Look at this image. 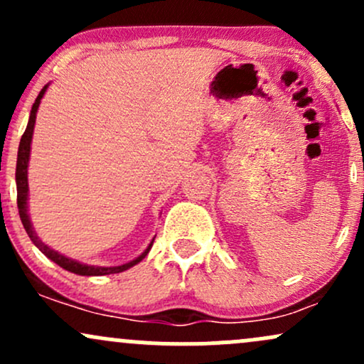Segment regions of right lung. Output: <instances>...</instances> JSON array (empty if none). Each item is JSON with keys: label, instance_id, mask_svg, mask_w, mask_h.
<instances>
[{"label": "right lung", "instance_id": "add662e5", "mask_svg": "<svg viewBox=\"0 0 364 364\" xmlns=\"http://www.w3.org/2000/svg\"><path fill=\"white\" fill-rule=\"evenodd\" d=\"M46 89H48V85L43 87V90H41L39 95H37L34 106H32L31 118H28V124H27V128H25L22 140H20L18 157H16V173H15V176H16V203H18V214H20V219H22L25 231H27V235L32 240V243H34L37 248H39L41 252L46 255V257L51 258L54 263H58V265L63 267L65 270H68V272H73V274H78V275H107V274H119V272H123V270H128L129 267L136 265V263L141 262L145 257H147L149 250L152 248V243L149 245V248L145 250V252L141 253L139 258H135V260L124 263V265L92 267V265H83V263H80V262H75V260H72V258H66L65 255H60L58 252H54V250L49 248L48 245H44L43 241L37 237L34 228H32L31 219H28V214H27V195H28L27 166H28V157H31V141H32V133H34L37 107H39L41 99H43Z\"/></svg>", "mask_w": 364, "mask_h": 364}]
</instances>
